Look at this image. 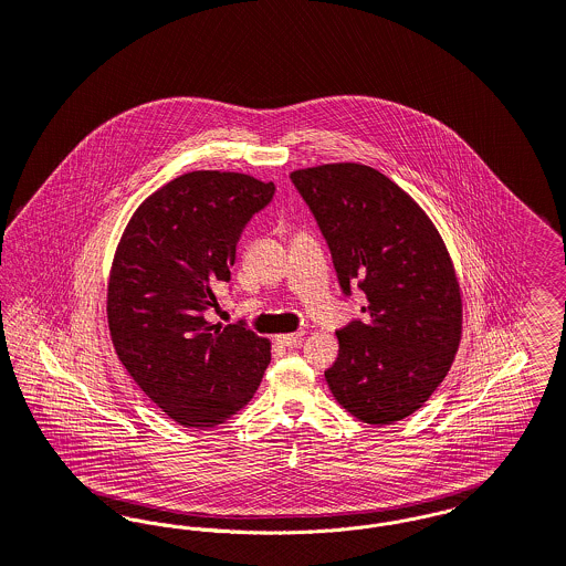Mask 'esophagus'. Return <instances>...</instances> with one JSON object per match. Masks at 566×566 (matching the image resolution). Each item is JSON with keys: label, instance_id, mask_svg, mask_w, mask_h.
<instances>
[{"label": "esophagus", "instance_id": "34e87169", "mask_svg": "<svg viewBox=\"0 0 566 566\" xmlns=\"http://www.w3.org/2000/svg\"><path fill=\"white\" fill-rule=\"evenodd\" d=\"M301 339H303V332L277 335V342L284 344V346H289V348H297V346H301Z\"/></svg>", "mask_w": 566, "mask_h": 566}]
</instances>
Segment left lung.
Wrapping results in <instances>:
<instances>
[{"label": "left lung", "instance_id": "obj_1", "mask_svg": "<svg viewBox=\"0 0 566 566\" xmlns=\"http://www.w3.org/2000/svg\"><path fill=\"white\" fill-rule=\"evenodd\" d=\"M325 237L344 297L357 286L366 318L337 329L327 371L333 398L369 426L421 408L447 376L462 333V301L447 248L398 184L364 165L291 172Z\"/></svg>", "mask_w": 566, "mask_h": 566}]
</instances>
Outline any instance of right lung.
I'll list each match as a JSON object with an SVG mask.
<instances>
[{
    "label": "right lung",
    "mask_w": 566,
    "mask_h": 566,
    "mask_svg": "<svg viewBox=\"0 0 566 566\" xmlns=\"http://www.w3.org/2000/svg\"><path fill=\"white\" fill-rule=\"evenodd\" d=\"M273 195L271 181L250 175L195 170L145 200L117 245L106 301L113 346L147 398L186 428L243 408L271 361L269 339L243 321L209 325L205 312Z\"/></svg>",
    "instance_id": "obj_1"
}]
</instances>
